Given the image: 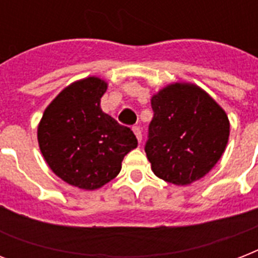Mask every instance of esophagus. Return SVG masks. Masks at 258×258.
Here are the masks:
<instances>
[{
  "mask_svg": "<svg viewBox=\"0 0 258 258\" xmlns=\"http://www.w3.org/2000/svg\"><path fill=\"white\" fill-rule=\"evenodd\" d=\"M133 131H134V134L137 135V139H138V141L142 142V130L139 128L138 125H134V127H133Z\"/></svg>",
  "mask_w": 258,
  "mask_h": 258,
  "instance_id": "1",
  "label": "esophagus"
}]
</instances>
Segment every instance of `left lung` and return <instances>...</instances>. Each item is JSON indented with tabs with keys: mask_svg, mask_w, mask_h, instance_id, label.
Returning <instances> with one entry per match:
<instances>
[{
	"mask_svg": "<svg viewBox=\"0 0 258 258\" xmlns=\"http://www.w3.org/2000/svg\"><path fill=\"white\" fill-rule=\"evenodd\" d=\"M145 151L154 174L174 184L206 175L224 154L229 139L226 113L192 84H171L154 95Z\"/></svg>",
	"mask_w": 258,
	"mask_h": 258,
	"instance_id": "8db88e82",
	"label": "left lung"
}]
</instances>
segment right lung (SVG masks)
<instances>
[{"instance_id": "add662e5", "label": "right lung", "mask_w": 258, "mask_h": 258, "mask_svg": "<svg viewBox=\"0 0 258 258\" xmlns=\"http://www.w3.org/2000/svg\"><path fill=\"white\" fill-rule=\"evenodd\" d=\"M105 89L97 78L71 84L48 105L38 125V145L52 171L86 190L113 179L123 158L138 146L130 127L101 111Z\"/></svg>"}]
</instances>
